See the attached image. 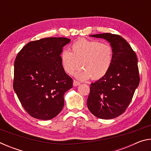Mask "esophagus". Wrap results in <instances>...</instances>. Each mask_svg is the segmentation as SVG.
I'll use <instances>...</instances> for the list:
<instances>
[{"mask_svg":"<svg viewBox=\"0 0 151 151\" xmlns=\"http://www.w3.org/2000/svg\"><path fill=\"white\" fill-rule=\"evenodd\" d=\"M80 83H79V82H78V81H73V86H78V85H80Z\"/></svg>","mask_w":151,"mask_h":151,"instance_id":"1","label":"esophagus"}]
</instances>
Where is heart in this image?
<instances>
[{
	"mask_svg": "<svg viewBox=\"0 0 151 151\" xmlns=\"http://www.w3.org/2000/svg\"><path fill=\"white\" fill-rule=\"evenodd\" d=\"M71 48L72 52L65 50L60 56L61 65L68 75H73L80 65L83 68L75 74L80 81L98 80L108 73L113 59V50L108 43L82 39L74 42Z\"/></svg>",
	"mask_w": 151,
	"mask_h": 151,
	"instance_id": "obj_1",
	"label": "heart"
}]
</instances>
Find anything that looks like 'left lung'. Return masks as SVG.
<instances>
[{"mask_svg": "<svg viewBox=\"0 0 151 151\" xmlns=\"http://www.w3.org/2000/svg\"><path fill=\"white\" fill-rule=\"evenodd\" d=\"M90 37L110 42L113 59L106 75L91 83L88 109L99 119H114L125 111L139 85L137 55L127 40L119 35L103 33Z\"/></svg>", "mask_w": 151, "mask_h": 151, "instance_id": "1", "label": "left lung"}]
</instances>
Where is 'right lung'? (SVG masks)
<instances>
[{"label":"right lung","mask_w":151,"mask_h":151,"mask_svg":"<svg viewBox=\"0 0 151 151\" xmlns=\"http://www.w3.org/2000/svg\"><path fill=\"white\" fill-rule=\"evenodd\" d=\"M70 40L45 38L27 44L14 61L13 88L30 116L50 120L64 106V95L73 87V79L63 70L60 56Z\"/></svg>","instance_id":"1"}]
</instances>
